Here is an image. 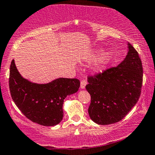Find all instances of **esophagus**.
<instances>
[{"label":"esophagus","instance_id":"1","mask_svg":"<svg viewBox=\"0 0 155 155\" xmlns=\"http://www.w3.org/2000/svg\"><path fill=\"white\" fill-rule=\"evenodd\" d=\"M86 84H87V81H86V79H82V80L81 81V84H80L81 89H84Z\"/></svg>","mask_w":155,"mask_h":155}]
</instances>
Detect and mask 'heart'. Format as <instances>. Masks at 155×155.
<instances>
[{
  "label": "heart",
  "instance_id": "b5f03b06",
  "mask_svg": "<svg viewBox=\"0 0 155 155\" xmlns=\"http://www.w3.org/2000/svg\"><path fill=\"white\" fill-rule=\"evenodd\" d=\"M101 53L100 50H96L92 54L90 55V56L88 57L89 60H95L99 56ZM112 56V53L110 50H107V51L104 52L102 53V56H100V58H99L98 61L96 62L95 65H94V70L95 72H101V71H103L105 68H106L107 64H108L109 61H110V58Z\"/></svg>",
  "mask_w": 155,
  "mask_h": 155
}]
</instances>
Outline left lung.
<instances>
[{
	"instance_id": "1",
	"label": "left lung",
	"mask_w": 155,
	"mask_h": 155,
	"mask_svg": "<svg viewBox=\"0 0 155 155\" xmlns=\"http://www.w3.org/2000/svg\"><path fill=\"white\" fill-rule=\"evenodd\" d=\"M86 90L91 97L88 114L99 125L117 123L128 114L140 98L143 66L138 53L128 43V53L117 67L88 77Z\"/></svg>"
}]
</instances>
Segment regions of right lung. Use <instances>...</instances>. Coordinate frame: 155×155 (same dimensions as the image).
Listing matches in <instances>:
<instances>
[{"mask_svg":"<svg viewBox=\"0 0 155 155\" xmlns=\"http://www.w3.org/2000/svg\"><path fill=\"white\" fill-rule=\"evenodd\" d=\"M9 84L12 100L24 116L45 126H54L62 120L64 99L77 92L80 86L79 79L67 78L46 84L30 82L21 76L14 59L10 65Z\"/></svg>","mask_w":155,"mask_h":155,"instance_id":"1","label":"right lung"}]
</instances>
